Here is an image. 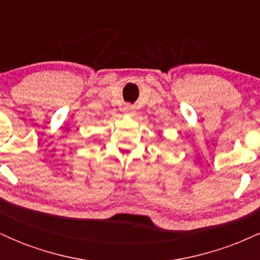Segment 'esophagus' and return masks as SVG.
I'll return each instance as SVG.
<instances>
[{"label":"esophagus","mask_w":260,"mask_h":260,"mask_svg":"<svg viewBox=\"0 0 260 260\" xmlns=\"http://www.w3.org/2000/svg\"><path fill=\"white\" fill-rule=\"evenodd\" d=\"M134 110V107L132 105H129V104H127L126 106H124V111L126 112H132Z\"/></svg>","instance_id":"1"}]
</instances>
